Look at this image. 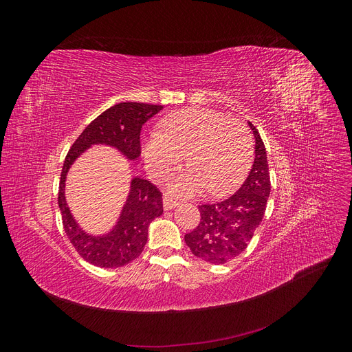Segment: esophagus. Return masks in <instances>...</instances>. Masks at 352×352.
Instances as JSON below:
<instances>
[{"label": "esophagus", "mask_w": 352, "mask_h": 352, "mask_svg": "<svg viewBox=\"0 0 352 352\" xmlns=\"http://www.w3.org/2000/svg\"><path fill=\"white\" fill-rule=\"evenodd\" d=\"M179 204V201L176 199V198H173V197H170V195H166L164 198H163V207L166 208V210H170V208H173V207H176Z\"/></svg>", "instance_id": "obj_1"}]
</instances>
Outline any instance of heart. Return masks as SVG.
<instances>
[{"instance_id":"obj_1","label":"heart","mask_w":352,"mask_h":352,"mask_svg":"<svg viewBox=\"0 0 352 352\" xmlns=\"http://www.w3.org/2000/svg\"><path fill=\"white\" fill-rule=\"evenodd\" d=\"M163 132H153L142 145L145 167L155 179L172 175L184 162L190 167L173 180V189L192 194L206 188L212 195L236 188L252 158L247 124L210 109H185L170 114Z\"/></svg>"}]
</instances>
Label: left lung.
I'll list each match as a JSON object with an SVG mask.
<instances>
[{
  "label": "left lung",
  "mask_w": 352,
  "mask_h": 352,
  "mask_svg": "<svg viewBox=\"0 0 352 352\" xmlns=\"http://www.w3.org/2000/svg\"><path fill=\"white\" fill-rule=\"evenodd\" d=\"M255 138V158L251 172L235 194L199 204L198 226L185 235V242L195 257L225 264L247 250L264 217L270 195L267 153L258 131L248 123Z\"/></svg>",
  "instance_id": "left-lung-1"
}]
</instances>
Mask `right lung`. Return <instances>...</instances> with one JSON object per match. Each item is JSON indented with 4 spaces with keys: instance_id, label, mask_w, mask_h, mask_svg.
Instances as JSON below:
<instances>
[{
    "instance_id": "right-lung-1",
    "label": "right lung",
    "mask_w": 352,
    "mask_h": 352,
    "mask_svg": "<svg viewBox=\"0 0 352 352\" xmlns=\"http://www.w3.org/2000/svg\"><path fill=\"white\" fill-rule=\"evenodd\" d=\"M162 109L163 105L144 102L116 104L85 127L66 155L58 186L63 228L80 257L97 267H122L140 257L148 239V225L163 214V194L150 180L135 177L116 228L109 235L95 238L85 233L70 214L65 198L66 175L74 160L94 144L116 146L129 160L140 157L142 124Z\"/></svg>"
}]
</instances>
